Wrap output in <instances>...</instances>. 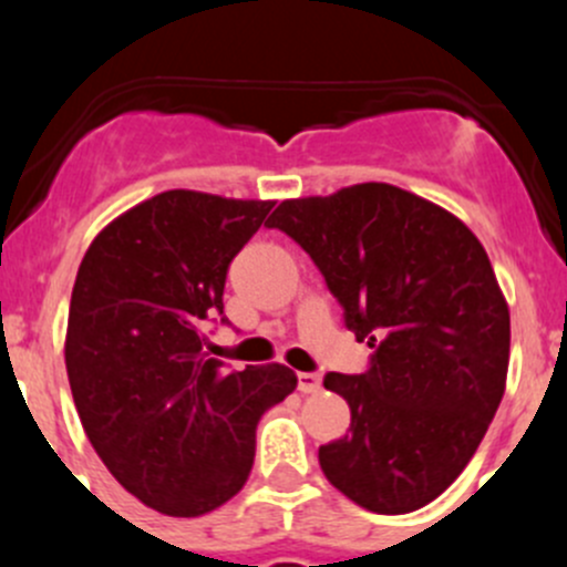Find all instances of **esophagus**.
<instances>
[{
  "instance_id": "1",
  "label": "esophagus",
  "mask_w": 567,
  "mask_h": 567,
  "mask_svg": "<svg viewBox=\"0 0 567 567\" xmlns=\"http://www.w3.org/2000/svg\"><path fill=\"white\" fill-rule=\"evenodd\" d=\"M299 392H305V394L320 392V375L318 373H299Z\"/></svg>"
}]
</instances>
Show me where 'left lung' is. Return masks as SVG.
<instances>
[{"label": "left lung", "instance_id": "8db88e82", "mask_svg": "<svg viewBox=\"0 0 567 567\" xmlns=\"http://www.w3.org/2000/svg\"><path fill=\"white\" fill-rule=\"evenodd\" d=\"M268 227L312 257L373 348L364 373L323 379L351 405L346 436L318 450L326 480L384 516L427 505L477 453L505 394L511 312L483 244L390 183L285 199Z\"/></svg>", "mask_w": 567, "mask_h": 567}]
</instances>
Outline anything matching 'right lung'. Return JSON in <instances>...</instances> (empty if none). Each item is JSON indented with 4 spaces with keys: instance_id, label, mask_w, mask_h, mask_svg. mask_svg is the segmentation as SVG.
<instances>
[{
    "instance_id": "add662e5",
    "label": "right lung",
    "mask_w": 567,
    "mask_h": 567,
    "mask_svg": "<svg viewBox=\"0 0 567 567\" xmlns=\"http://www.w3.org/2000/svg\"><path fill=\"white\" fill-rule=\"evenodd\" d=\"M271 208L173 188L117 216L79 266L65 337L79 420L114 480L167 516L233 499L257 422L296 390L285 364L225 370L205 353L208 323H227V268Z\"/></svg>"
}]
</instances>
